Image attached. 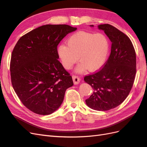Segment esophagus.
Masks as SVG:
<instances>
[{"label": "esophagus", "mask_w": 147, "mask_h": 147, "mask_svg": "<svg viewBox=\"0 0 147 147\" xmlns=\"http://www.w3.org/2000/svg\"><path fill=\"white\" fill-rule=\"evenodd\" d=\"M72 79H73L74 83L75 84H78L80 83V78L78 76H76V75H73Z\"/></svg>", "instance_id": "1"}]
</instances>
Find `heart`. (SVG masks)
Wrapping results in <instances>:
<instances>
[{
	"mask_svg": "<svg viewBox=\"0 0 147 147\" xmlns=\"http://www.w3.org/2000/svg\"><path fill=\"white\" fill-rule=\"evenodd\" d=\"M67 43V45L61 44L57 49V56L66 69L72 68L79 59L81 63L75 69L76 72L82 73L86 69L95 72L108 59L110 44L103 34L78 32L70 36Z\"/></svg>",
	"mask_w": 147,
	"mask_h": 147,
	"instance_id": "b5f03b06",
	"label": "heart"
}]
</instances>
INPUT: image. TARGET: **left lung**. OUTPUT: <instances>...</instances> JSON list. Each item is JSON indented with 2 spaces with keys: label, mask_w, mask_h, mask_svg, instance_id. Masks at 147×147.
Listing matches in <instances>:
<instances>
[{
  "label": "left lung",
  "mask_w": 147,
  "mask_h": 147,
  "mask_svg": "<svg viewBox=\"0 0 147 147\" xmlns=\"http://www.w3.org/2000/svg\"><path fill=\"white\" fill-rule=\"evenodd\" d=\"M97 28L104 31L112 42L111 53L101 70L84 78L93 90L85 102L93 110L107 111L121 104L129 94L136 74V55L126 35L109 24Z\"/></svg>",
  "instance_id": "left-lung-1"
}]
</instances>
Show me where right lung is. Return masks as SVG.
Instances as JSON below:
<instances>
[{
  "label": "right lung",
  "mask_w": 147,
  "mask_h": 147,
  "mask_svg": "<svg viewBox=\"0 0 147 147\" xmlns=\"http://www.w3.org/2000/svg\"><path fill=\"white\" fill-rule=\"evenodd\" d=\"M77 29L66 24H46L22 36L13 49L11 80L19 99L29 110L43 115L59 108L72 78L58 61L57 48Z\"/></svg>",
  "instance_id": "1"
}]
</instances>
